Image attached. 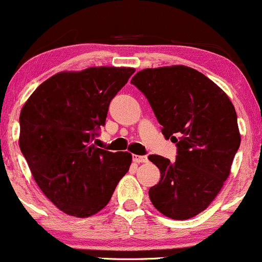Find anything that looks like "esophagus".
Listing matches in <instances>:
<instances>
[{"mask_svg":"<svg viewBox=\"0 0 262 262\" xmlns=\"http://www.w3.org/2000/svg\"><path fill=\"white\" fill-rule=\"evenodd\" d=\"M134 162L136 164H142V162H147V157L146 156H140V155H134Z\"/></svg>","mask_w":262,"mask_h":262,"instance_id":"34e87169","label":"esophagus"}]
</instances>
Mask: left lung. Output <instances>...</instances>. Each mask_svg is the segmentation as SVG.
Listing matches in <instances>:
<instances>
[{
	"label": "left lung",
	"instance_id": "1",
	"mask_svg": "<svg viewBox=\"0 0 262 262\" xmlns=\"http://www.w3.org/2000/svg\"><path fill=\"white\" fill-rule=\"evenodd\" d=\"M147 97L165 139L177 146L175 161L148 160L161 179L148 190L162 215L187 220L209 207L231 172L241 136L231 100L204 74L184 64L145 69L131 80Z\"/></svg>",
	"mask_w": 262,
	"mask_h": 262
}]
</instances>
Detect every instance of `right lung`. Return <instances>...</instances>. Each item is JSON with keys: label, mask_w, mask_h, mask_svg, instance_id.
Instances as JSON below:
<instances>
[{"label": "right lung", "mask_w": 262, "mask_h": 262, "mask_svg": "<svg viewBox=\"0 0 262 262\" xmlns=\"http://www.w3.org/2000/svg\"><path fill=\"white\" fill-rule=\"evenodd\" d=\"M134 72L114 66L58 72L21 110V152L45 196L67 215L89 217L102 210L130 168V152H110L92 140Z\"/></svg>", "instance_id": "obj_1"}]
</instances>
